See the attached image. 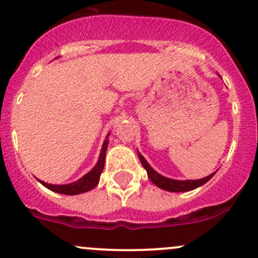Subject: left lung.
<instances>
[{"instance_id":"obj_1","label":"left lung","mask_w":258,"mask_h":258,"mask_svg":"<svg viewBox=\"0 0 258 258\" xmlns=\"http://www.w3.org/2000/svg\"><path fill=\"white\" fill-rule=\"evenodd\" d=\"M137 152H139V150H137ZM139 158L140 161H141L145 170L147 171V176L148 178L151 179V182H152L153 184H156L157 187H160V188L165 189V191H168V192L192 191V189L197 188V187H201L202 184H205L207 181H210L216 173L213 172L207 176V177L200 178V179H173V178L165 177V176H162L161 173H158L157 171L153 170V168L151 167L150 163L146 161V158L140 152H139Z\"/></svg>"}]
</instances>
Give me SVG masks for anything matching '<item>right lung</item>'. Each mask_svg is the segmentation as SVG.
Segmentation results:
<instances>
[{"label": "right lung", "mask_w": 258, "mask_h": 258, "mask_svg": "<svg viewBox=\"0 0 258 258\" xmlns=\"http://www.w3.org/2000/svg\"><path fill=\"white\" fill-rule=\"evenodd\" d=\"M108 136H110V132L106 136V140L103 141L102 148H101L100 157H98V161L96 162V165L93 166V168L91 171H88L85 176H82L77 181L72 182V183L67 184H51L47 183V182H43L41 179L40 183H42L46 188L51 189V191L57 192V194L62 195H69V196H75V195L85 194V192L91 191V189L95 188L96 186L100 182V176L102 173L103 167H105V158H106V151H107L108 146Z\"/></svg>", "instance_id": "obj_1"}]
</instances>
